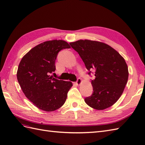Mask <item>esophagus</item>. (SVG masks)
<instances>
[{"mask_svg":"<svg viewBox=\"0 0 145 145\" xmlns=\"http://www.w3.org/2000/svg\"><path fill=\"white\" fill-rule=\"evenodd\" d=\"M81 82H82V80H81V79L80 78H78L77 79V80L76 81V84L77 85H80L81 83Z\"/></svg>","mask_w":145,"mask_h":145,"instance_id":"obj_1","label":"esophagus"}]
</instances>
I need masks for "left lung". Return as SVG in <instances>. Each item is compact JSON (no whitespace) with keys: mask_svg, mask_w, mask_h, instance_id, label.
I'll return each instance as SVG.
<instances>
[{"mask_svg":"<svg viewBox=\"0 0 145 145\" xmlns=\"http://www.w3.org/2000/svg\"><path fill=\"white\" fill-rule=\"evenodd\" d=\"M82 59L86 69L95 70L91 81L92 94L84 99L86 104L102 110L116 103L123 92L129 77L128 67L122 56L106 43L89 40L70 43Z\"/></svg>","mask_w":145,"mask_h":145,"instance_id":"left-lung-1","label":"left lung"}]
</instances>
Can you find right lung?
Returning a JSON list of instances; mask_svg holds the SVG:
<instances>
[{"instance_id": "1", "label": "right lung", "mask_w": 145, "mask_h": 145, "mask_svg": "<svg viewBox=\"0 0 145 145\" xmlns=\"http://www.w3.org/2000/svg\"><path fill=\"white\" fill-rule=\"evenodd\" d=\"M70 48L64 40L46 41L33 48L20 62L16 75L18 83L25 97L40 110L53 111L64 104L72 83L50 75L56 70L59 52Z\"/></svg>"}]
</instances>
